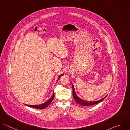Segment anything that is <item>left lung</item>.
<instances>
[{
  "instance_id": "obj_1",
  "label": "left lung",
  "mask_w": 130,
  "mask_h": 130,
  "mask_svg": "<svg viewBox=\"0 0 130 130\" xmlns=\"http://www.w3.org/2000/svg\"><path fill=\"white\" fill-rule=\"evenodd\" d=\"M72 88H73V98L74 99V100L76 101V102H77V103L80 104L81 105H84V106H87V105H93V104H99L100 103H101V102H102L104 99L107 96V95H106L105 97H104V98H103L102 99L97 101H86V100H84L81 99V98H79L78 96L76 95L75 91V88L74 87L73 84L72 83Z\"/></svg>"
}]
</instances>
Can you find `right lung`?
Wrapping results in <instances>:
<instances>
[{"mask_svg":"<svg viewBox=\"0 0 130 130\" xmlns=\"http://www.w3.org/2000/svg\"><path fill=\"white\" fill-rule=\"evenodd\" d=\"M64 75V74H61L58 78V80H57V81H58L59 79L62 76H63ZM54 93H53V95H52V96L51 97V98H50L48 100H47L45 103H43L42 104H37V105H27L26 104L27 106H30V107H34V108H38V109H44V108H46L47 106H48V105H49L50 104L52 103L54 98Z\"/></svg>","mask_w":130,"mask_h":130,"instance_id":"add662e5","label":"right lung"}]
</instances>
